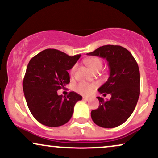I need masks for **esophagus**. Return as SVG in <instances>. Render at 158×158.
Here are the masks:
<instances>
[{
  "label": "esophagus",
  "mask_w": 158,
  "mask_h": 158,
  "mask_svg": "<svg viewBox=\"0 0 158 158\" xmlns=\"http://www.w3.org/2000/svg\"><path fill=\"white\" fill-rule=\"evenodd\" d=\"M82 99H83V100H85V101H88V100H89V99H91V98L89 97H82Z\"/></svg>",
  "instance_id": "obj_1"
}]
</instances>
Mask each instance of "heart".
I'll return each instance as SVG.
<instances>
[{
	"label": "heart",
	"instance_id": "heart-1",
	"mask_svg": "<svg viewBox=\"0 0 158 158\" xmlns=\"http://www.w3.org/2000/svg\"><path fill=\"white\" fill-rule=\"evenodd\" d=\"M86 64L89 68L94 72L99 70L102 68V59L98 57H93L87 59ZM77 65H73V68L70 69V75L73 76L75 73ZM97 88V85L95 83H88V82H80L76 87V90L79 94L82 95H89L94 91V89Z\"/></svg>",
	"mask_w": 158,
	"mask_h": 158
}]
</instances>
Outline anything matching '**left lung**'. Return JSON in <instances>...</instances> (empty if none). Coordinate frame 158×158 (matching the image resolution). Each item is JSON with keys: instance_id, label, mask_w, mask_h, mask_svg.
Listing matches in <instances>:
<instances>
[{"instance_id": "8db88e82", "label": "left lung", "mask_w": 158, "mask_h": 158, "mask_svg": "<svg viewBox=\"0 0 158 158\" xmlns=\"http://www.w3.org/2000/svg\"><path fill=\"white\" fill-rule=\"evenodd\" d=\"M87 55L106 59L110 70L108 80L98 89L109 100L98 97L99 108L91 111L94 123L102 128L120 126L130 117L139 96L140 77L139 67L131 53L119 45H105Z\"/></svg>"}]
</instances>
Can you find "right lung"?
Masks as SVG:
<instances>
[{"instance_id":"add662e5","label":"right lung","mask_w":158,"mask_h":158,"mask_svg":"<svg viewBox=\"0 0 158 158\" xmlns=\"http://www.w3.org/2000/svg\"><path fill=\"white\" fill-rule=\"evenodd\" d=\"M80 56L46 49L30 59L23 80V90L30 112L42 125L58 127L67 123L73 115L75 104L82 99L73 91L67 97L57 94L70 82L68 70Z\"/></svg>"}]
</instances>
